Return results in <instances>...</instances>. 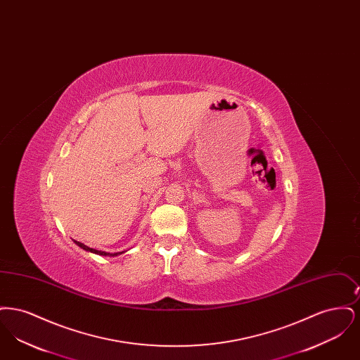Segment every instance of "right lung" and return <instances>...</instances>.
Listing matches in <instances>:
<instances>
[{"instance_id":"obj_1","label":"right lung","mask_w":360,"mask_h":360,"mask_svg":"<svg viewBox=\"0 0 360 360\" xmlns=\"http://www.w3.org/2000/svg\"><path fill=\"white\" fill-rule=\"evenodd\" d=\"M74 243L77 244V245H79L82 250H85L87 252H93V254H97V255H103V257H117V255H121L122 252H116V254H109V252H105V251H98V250H94V248H90V247H87L85 245L84 243H79V241H75L74 240Z\"/></svg>"}]
</instances>
